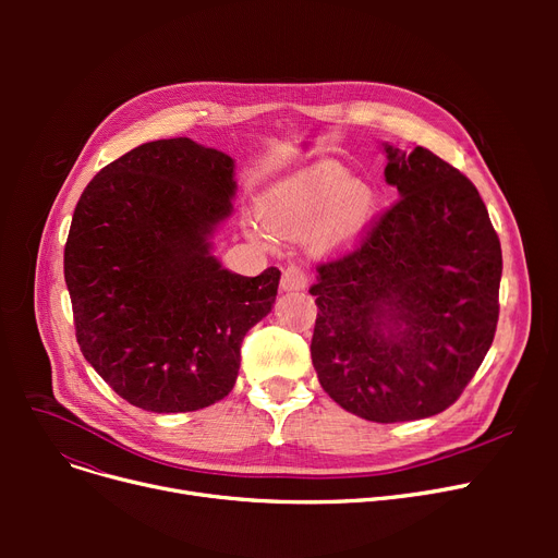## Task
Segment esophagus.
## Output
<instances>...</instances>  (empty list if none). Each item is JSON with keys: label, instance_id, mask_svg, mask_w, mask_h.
<instances>
[{"label": "esophagus", "instance_id": "34e87169", "mask_svg": "<svg viewBox=\"0 0 558 558\" xmlns=\"http://www.w3.org/2000/svg\"><path fill=\"white\" fill-rule=\"evenodd\" d=\"M280 287L284 291H303L307 287V276H305V271L301 267H296V264H291V267H287L282 271Z\"/></svg>", "mask_w": 558, "mask_h": 558}]
</instances>
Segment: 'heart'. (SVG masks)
Returning <instances> with one entry per match:
<instances>
[{"label": "heart", "mask_w": 558, "mask_h": 558, "mask_svg": "<svg viewBox=\"0 0 558 558\" xmlns=\"http://www.w3.org/2000/svg\"><path fill=\"white\" fill-rule=\"evenodd\" d=\"M377 213L375 190L350 179L345 167L316 160L274 185L257 203L265 226L246 223L248 238L269 246L274 234H303L316 255H341L355 248Z\"/></svg>", "instance_id": "b5f03b06"}]
</instances>
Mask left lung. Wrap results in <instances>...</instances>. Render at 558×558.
<instances>
[{
  "instance_id": "8db88e82",
  "label": "left lung",
  "mask_w": 558,
  "mask_h": 558,
  "mask_svg": "<svg viewBox=\"0 0 558 558\" xmlns=\"http://www.w3.org/2000/svg\"><path fill=\"white\" fill-rule=\"evenodd\" d=\"M400 194L310 289L312 364L345 412L375 423L441 414L471 383L497 328L502 248L477 187L429 149L385 142Z\"/></svg>"
}]
</instances>
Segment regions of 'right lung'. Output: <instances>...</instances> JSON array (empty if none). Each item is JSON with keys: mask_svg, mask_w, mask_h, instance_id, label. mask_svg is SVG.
Returning <instances> with one entry per match:
<instances>
[{"mask_svg": "<svg viewBox=\"0 0 558 558\" xmlns=\"http://www.w3.org/2000/svg\"><path fill=\"white\" fill-rule=\"evenodd\" d=\"M234 192L228 154L173 137L104 167L76 203L65 244L76 341L108 387L146 412L226 398L246 332L276 303V267L246 278L213 255Z\"/></svg>", "mask_w": 558, "mask_h": 558, "instance_id": "right-lung-1", "label": "right lung"}]
</instances>
